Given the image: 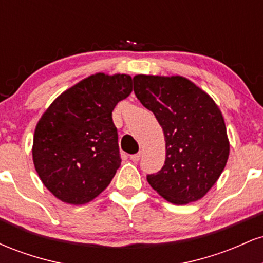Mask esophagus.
Segmentation results:
<instances>
[{
  "label": "esophagus",
  "mask_w": 263,
  "mask_h": 263,
  "mask_svg": "<svg viewBox=\"0 0 263 263\" xmlns=\"http://www.w3.org/2000/svg\"><path fill=\"white\" fill-rule=\"evenodd\" d=\"M129 158H131V161L138 162V161H140V158H141V153H136V155H131V156H129Z\"/></svg>",
  "instance_id": "34e87169"
}]
</instances>
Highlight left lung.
Returning <instances> with one entry per match:
<instances>
[{"instance_id":"8db88e82","label":"left lung","mask_w":263,"mask_h":263,"mask_svg":"<svg viewBox=\"0 0 263 263\" xmlns=\"http://www.w3.org/2000/svg\"><path fill=\"white\" fill-rule=\"evenodd\" d=\"M134 91L164 134V165L147 176L149 185L177 205L201 199L219 179L230 152L221 111L183 77L136 75Z\"/></svg>"}]
</instances>
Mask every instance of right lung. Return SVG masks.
I'll return each instance as SVG.
<instances>
[{
	"instance_id": "obj_1",
	"label": "right lung",
	"mask_w": 263,
	"mask_h": 263,
	"mask_svg": "<svg viewBox=\"0 0 263 263\" xmlns=\"http://www.w3.org/2000/svg\"><path fill=\"white\" fill-rule=\"evenodd\" d=\"M132 91V78L98 73L52 102L37 123L33 163L50 193L81 205L107 188L121 164L112 111Z\"/></svg>"
}]
</instances>
